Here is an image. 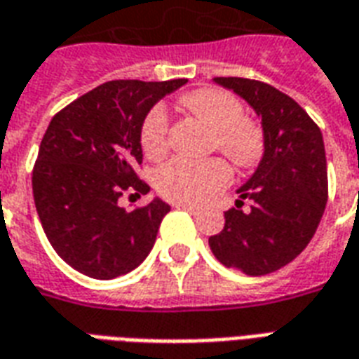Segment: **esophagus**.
<instances>
[{"mask_svg": "<svg viewBox=\"0 0 359 359\" xmlns=\"http://www.w3.org/2000/svg\"><path fill=\"white\" fill-rule=\"evenodd\" d=\"M175 208H179V210L188 211V213H192V215H196V213H200V208H196V205H192V203L175 202Z\"/></svg>", "mask_w": 359, "mask_h": 359, "instance_id": "obj_1", "label": "esophagus"}]
</instances>
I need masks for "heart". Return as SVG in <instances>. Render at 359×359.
Listing matches in <instances>:
<instances>
[{"label":"heart","mask_w":359,"mask_h":359,"mask_svg":"<svg viewBox=\"0 0 359 359\" xmlns=\"http://www.w3.org/2000/svg\"><path fill=\"white\" fill-rule=\"evenodd\" d=\"M182 105L202 115L213 128V148L233 159L241 167L256 163L264 151V134L252 121L244 118V105L238 97L219 88L190 92ZM169 113L157 103L146 113L140 125V146L149 159L165 156L169 148ZM233 180V169L221 157L188 159L175 157L156 172L157 192L167 200L184 203H205L223 192Z\"/></svg>","instance_id":"heart-1"}]
</instances>
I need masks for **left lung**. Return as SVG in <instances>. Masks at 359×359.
Masks as SVG:
<instances>
[{"mask_svg": "<svg viewBox=\"0 0 359 359\" xmlns=\"http://www.w3.org/2000/svg\"><path fill=\"white\" fill-rule=\"evenodd\" d=\"M254 107L264 126V157L238 188L236 208L225 211V226L210 236V248L225 267L250 277L267 275L300 256L316 234L327 203V157L319 126L290 95L269 84L219 76ZM242 199L252 202L240 210Z\"/></svg>", "mask_w": 359, "mask_h": 359, "instance_id": "8db88e82", "label": "left lung"}]
</instances>
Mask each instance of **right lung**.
<instances>
[{
    "label": "right lung",
    "mask_w": 359,
    "mask_h": 359,
    "mask_svg": "<svg viewBox=\"0 0 359 359\" xmlns=\"http://www.w3.org/2000/svg\"><path fill=\"white\" fill-rule=\"evenodd\" d=\"M182 84L187 79L105 82L51 118L32 171L36 211L53 250L82 275L121 277L154 248L171 208L154 198L125 210L118 198L149 192L136 175L140 125L163 95Z\"/></svg>",
    "instance_id": "add662e5"
}]
</instances>
